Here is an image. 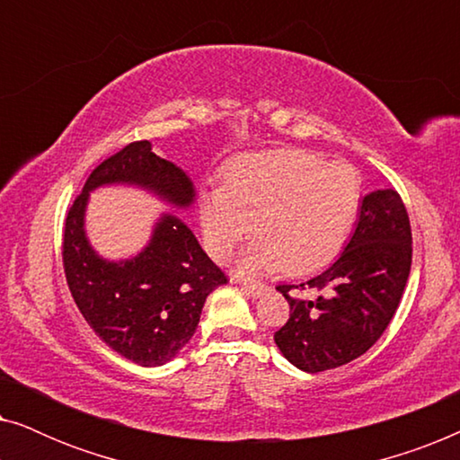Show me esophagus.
I'll list each match as a JSON object with an SVG mask.
<instances>
[{
    "label": "esophagus",
    "instance_id": "obj_1",
    "mask_svg": "<svg viewBox=\"0 0 460 460\" xmlns=\"http://www.w3.org/2000/svg\"><path fill=\"white\" fill-rule=\"evenodd\" d=\"M232 282L241 285L244 291L253 295V297H260V295L263 293V288H266V287L261 285V282H255V280H249V279H241V276H234V279H232Z\"/></svg>",
    "mask_w": 460,
    "mask_h": 460
}]
</instances>
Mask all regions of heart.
I'll use <instances>...</instances> for the list:
<instances>
[{
	"mask_svg": "<svg viewBox=\"0 0 460 460\" xmlns=\"http://www.w3.org/2000/svg\"><path fill=\"white\" fill-rule=\"evenodd\" d=\"M226 186L200 199L207 251L226 260L253 232L241 268L263 272L285 266L307 274L335 260L362 203V178L348 163H326L301 148L251 153L226 169Z\"/></svg>",
	"mask_w": 460,
	"mask_h": 460,
	"instance_id": "1",
	"label": "heart"
}]
</instances>
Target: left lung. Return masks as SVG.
Returning a JSON list of instances; mask_svg holds the SVG:
<instances>
[{
    "mask_svg": "<svg viewBox=\"0 0 460 460\" xmlns=\"http://www.w3.org/2000/svg\"><path fill=\"white\" fill-rule=\"evenodd\" d=\"M412 263L411 219L392 188L362 199L358 226L339 260L301 285H279L291 316L274 332L282 356L305 373L343 367L392 323ZM293 288L316 298H293Z\"/></svg>",
    "mask_w": 460,
    "mask_h": 460,
    "instance_id": "8db88e82",
    "label": "left lung"
}]
</instances>
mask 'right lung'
<instances>
[{
  "label": "right lung",
  "instance_id": "add662e5",
  "mask_svg": "<svg viewBox=\"0 0 460 460\" xmlns=\"http://www.w3.org/2000/svg\"><path fill=\"white\" fill-rule=\"evenodd\" d=\"M104 184H134L175 207H190L188 175L150 148L131 142L100 163L65 219L62 263L68 288L93 332L128 360L161 367L190 341L207 295L228 279L213 263L192 230L175 216H163L153 238L131 260L106 261L87 243V197Z\"/></svg>",
  "mask_w": 460,
  "mask_h": 460
}]
</instances>
